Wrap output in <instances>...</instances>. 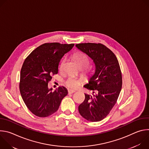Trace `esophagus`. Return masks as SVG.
Listing matches in <instances>:
<instances>
[{
    "label": "esophagus",
    "mask_w": 149,
    "mask_h": 149,
    "mask_svg": "<svg viewBox=\"0 0 149 149\" xmlns=\"http://www.w3.org/2000/svg\"><path fill=\"white\" fill-rule=\"evenodd\" d=\"M75 91H74V90H68V94H72V93H75Z\"/></svg>",
    "instance_id": "esophagus-1"
}]
</instances>
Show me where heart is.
<instances>
[{
  "mask_svg": "<svg viewBox=\"0 0 149 149\" xmlns=\"http://www.w3.org/2000/svg\"><path fill=\"white\" fill-rule=\"evenodd\" d=\"M74 58L75 59V61L77 62L80 68H84L83 69L84 72L85 74H88L89 72V69L87 67L88 65L90 63V59L88 56L83 52H77L74 55ZM65 61V58L62 59L60 65V69L62 68L63 63H64ZM81 84V81H80V79L71 75L69 76L65 81V84L66 85V86L72 90L77 89L80 86Z\"/></svg>",
  "mask_w": 149,
  "mask_h": 149,
  "instance_id": "b5f03b06",
  "label": "heart"
}]
</instances>
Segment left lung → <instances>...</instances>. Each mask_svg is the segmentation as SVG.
<instances>
[{
	"instance_id": "1",
	"label": "left lung",
	"mask_w": 149,
	"mask_h": 149,
	"mask_svg": "<svg viewBox=\"0 0 149 149\" xmlns=\"http://www.w3.org/2000/svg\"><path fill=\"white\" fill-rule=\"evenodd\" d=\"M76 47L93 61L95 72L84 86L93 95L85 94L78 107L81 116L88 121H99L110 113L116 104L122 87V75L114 54L101 44L84 43Z\"/></svg>"
}]
</instances>
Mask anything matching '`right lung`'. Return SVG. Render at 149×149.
Listing matches in <instances>:
<instances>
[{"label": "right lung", "mask_w": 149, "mask_h": 149, "mask_svg": "<svg viewBox=\"0 0 149 149\" xmlns=\"http://www.w3.org/2000/svg\"><path fill=\"white\" fill-rule=\"evenodd\" d=\"M74 46L58 42L45 43L33 50L25 59L21 68L19 90L28 109L39 117H48L58 110L68 94L59 87L52 91L48 84L52 75L57 74L59 63L65 54Z\"/></svg>", "instance_id": "obj_1"}]
</instances>
